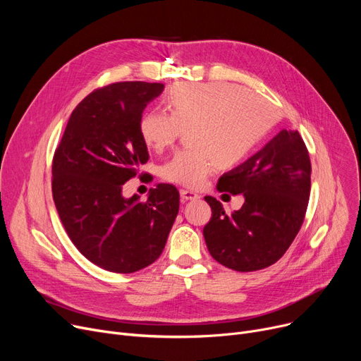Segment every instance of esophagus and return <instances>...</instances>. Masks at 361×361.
Wrapping results in <instances>:
<instances>
[{
    "label": "esophagus",
    "mask_w": 361,
    "mask_h": 361,
    "mask_svg": "<svg viewBox=\"0 0 361 361\" xmlns=\"http://www.w3.org/2000/svg\"><path fill=\"white\" fill-rule=\"evenodd\" d=\"M180 196L183 200H196L200 197L197 193H195L192 190H184V188H181L180 190Z\"/></svg>",
    "instance_id": "esophagus-1"
}]
</instances>
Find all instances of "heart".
I'll use <instances>...</instances> for the list:
<instances>
[{
  "label": "heart",
  "instance_id": "obj_1",
  "mask_svg": "<svg viewBox=\"0 0 361 361\" xmlns=\"http://www.w3.org/2000/svg\"><path fill=\"white\" fill-rule=\"evenodd\" d=\"M166 108L140 120L143 142L154 150L173 145L187 128V147L162 166L164 180L202 187L215 168H228L247 157L275 124L272 105L260 94L230 83H180L169 89Z\"/></svg>",
  "mask_w": 361,
  "mask_h": 361
}]
</instances>
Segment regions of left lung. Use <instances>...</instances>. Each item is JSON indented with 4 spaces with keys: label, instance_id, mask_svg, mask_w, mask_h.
Segmentation results:
<instances>
[{
    "label": "left lung",
    "instance_id": "obj_1",
    "mask_svg": "<svg viewBox=\"0 0 361 361\" xmlns=\"http://www.w3.org/2000/svg\"><path fill=\"white\" fill-rule=\"evenodd\" d=\"M309 150L297 130H281L247 161L225 173L219 192L243 195L240 211L226 214L206 196L212 209L203 237L211 256L238 272L264 269L288 250L305 221L310 196Z\"/></svg>",
    "mask_w": 361,
    "mask_h": 361
}]
</instances>
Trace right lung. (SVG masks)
<instances>
[{"instance_id":"obj_1","label":"right lung","mask_w":361,"mask_h":361,"mask_svg":"<svg viewBox=\"0 0 361 361\" xmlns=\"http://www.w3.org/2000/svg\"><path fill=\"white\" fill-rule=\"evenodd\" d=\"M162 83L120 82L93 90L74 108L52 161V197L78 250L97 267L137 272L162 253L178 207L173 184L147 200L123 196L126 181L149 159L139 124Z\"/></svg>"}]
</instances>
